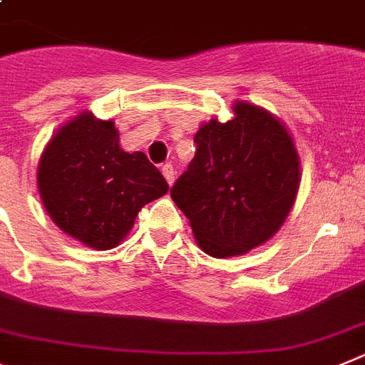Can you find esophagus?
I'll use <instances>...</instances> for the list:
<instances>
[{"instance_id": "esophagus-1", "label": "esophagus", "mask_w": 365, "mask_h": 365, "mask_svg": "<svg viewBox=\"0 0 365 365\" xmlns=\"http://www.w3.org/2000/svg\"><path fill=\"white\" fill-rule=\"evenodd\" d=\"M161 173H163L165 180H167V183L169 185H173L174 183V176H176V170H174V167L170 163H165L163 167H161Z\"/></svg>"}]
</instances>
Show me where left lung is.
I'll use <instances>...</instances> for the list:
<instances>
[{"label": "left lung", "mask_w": 365, "mask_h": 365, "mask_svg": "<svg viewBox=\"0 0 365 365\" xmlns=\"http://www.w3.org/2000/svg\"><path fill=\"white\" fill-rule=\"evenodd\" d=\"M195 143L170 198L202 252L235 257L270 240L292 211L301 182L299 154L284 123L237 101L230 121L204 123Z\"/></svg>", "instance_id": "left-lung-1"}]
</instances>
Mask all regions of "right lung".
<instances>
[{
    "instance_id": "right-lung-1",
    "label": "right lung",
    "mask_w": 365,
    "mask_h": 365,
    "mask_svg": "<svg viewBox=\"0 0 365 365\" xmlns=\"http://www.w3.org/2000/svg\"><path fill=\"white\" fill-rule=\"evenodd\" d=\"M38 192L51 220L93 250H112L141 207L169 185L143 152H125L112 119L84 110L60 126L43 148Z\"/></svg>"
}]
</instances>
